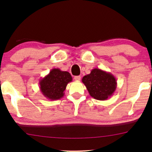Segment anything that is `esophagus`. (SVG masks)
Instances as JSON below:
<instances>
[{"label":"esophagus","mask_w":152,"mask_h":152,"mask_svg":"<svg viewBox=\"0 0 152 152\" xmlns=\"http://www.w3.org/2000/svg\"><path fill=\"white\" fill-rule=\"evenodd\" d=\"M74 80H75V81H80V80H81V77H80V76H75L74 77Z\"/></svg>","instance_id":"34e87169"}]
</instances>
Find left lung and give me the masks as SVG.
<instances>
[{"mask_svg": "<svg viewBox=\"0 0 152 152\" xmlns=\"http://www.w3.org/2000/svg\"><path fill=\"white\" fill-rule=\"evenodd\" d=\"M82 82L87 87L89 95L100 101L107 100L113 96L117 88L115 77L99 68L92 69L89 75L82 77Z\"/></svg>", "mask_w": 152, "mask_h": 152, "instance_id": "left-lung-1", "label": "left lung"}]
</instances>
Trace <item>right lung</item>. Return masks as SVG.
<instances>
[{
  "label": "right lung",
  "mask_w": 152,
  "mask_h": 152,
  "mask_svg": "<svg viewBox=\"0 0 152 152\" xmlns=\"http://www.w3.org/2000/svg\"><path fill=\"white\" fill-rule=\"evenodd\" d=\"M72 81V77L68 72L53 68L39 80V89L46 98L58 100L64 96L67 85Z\"/></svg>",
  "instance_id": "right-lung-1"
}]
</instances>
